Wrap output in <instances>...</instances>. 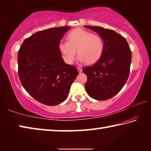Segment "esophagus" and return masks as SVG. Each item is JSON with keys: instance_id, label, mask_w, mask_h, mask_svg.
I'll list each match as a JSON object with an SVG mask.
<instances>
[{"instance_id": "1", "label": "esophagus", "mask_w": 151, "mask_h": 151, "mask_svg": "<svg viewBox=\"0 0 151 151\" xmlns=\"http://www.w3.org/2000/svg\"><path fill=\"white\" fill-rule=\"evenodd\" d=\"M77 70L78 71V73H81L82 71H83V69H82V68L80 67H77Z\"/></svg>"}]
</instances>
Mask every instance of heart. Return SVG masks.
I'll list each match as a JSON object with an SVG mask.
<instances>
[{"instance_id": "1", "label": "heart", "mask_w": 151, "mask_h": 151, "mask_svg": "<svg viewBox=\"0 0 151 151\" xmlns=\"http://www.w3.org/2000/svg\"><path fill=\"white\" fill-rule=\"evenodd\" d=\"M58 48L66 63H73L76 50L79 60L93 64L103 55L104 42L100 36L93 35L86 30L76 29L68 33L67 42L59 43Z\"/></svg>"}]
</instances>
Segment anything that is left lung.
Returning a JSON list of instances; mask_svg holds the SVG:
<instances>
[{
	"label": "left lung",
	"mask_w": 151,
	"mask_h": 151,
	"mask_svg": "<svg viewBox=\"0 0 151 151\" xmlns=\"http://www.w3.org/2000/svg\"><path fill=\"white\" fill-rule=\"evenodd\" d=\"M100 35L104 42L103 55L93 66H85V89L94 99L105 101L119 93L129 78L131 50L127 40L114 30L101 27L85 26Z\"/></svg>",
	"instance_id": "obj_1"
}]
</instances>
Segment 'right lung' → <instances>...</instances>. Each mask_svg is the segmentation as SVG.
Segmentation results:
<instances>
[{
    "instance_id": "right-lung-1",
    "label": "right lung",
    "mask_w": 151,
    "mask_h": 151,
    "mask_svg": "<svg viewBox=\"0 0 151 151\" xmlns=\"http://www.w3.org/2000/svg\"><path fill=\"white\" fill-rule=\"evenodd\" d=\"M70 27L51 28L24 40L18 53V73L25 90L35 100L55 106L65 100L78 75L66 64L58 45Z\"/></svg>"
}]
</instances>
